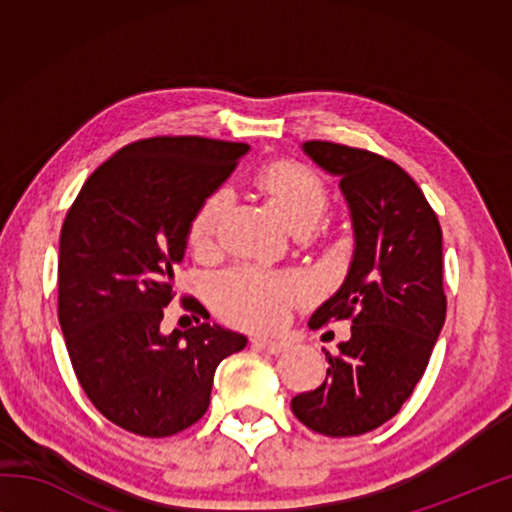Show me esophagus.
Segmentation results:
<instances>
[{"mask_svg": "<svg viewBox=\"0 0 512 512\" xmlns=\"http://www.w3.org/2000/svg\"><path fill=\"white\" fill-rule=\"evenodd\" d=\"M253 345L257 350H262L266 354H275V357L289 348L284 341H275V339H253Z\"/></svg>", "mask_w": 512, "mask_h": 512, "instance_id": "esophagus-1", "label": "esophagus"}]
</instances>
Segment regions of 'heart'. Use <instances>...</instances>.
<instances>
[{
  "label": "heart",
  "mask_w": 512,
  "mask_h": 512,
  "mask_svg": "<svg viewBox=\"0 0 512 512\" xmlns=\"http://www.w3.org/2000/svg\"><path fill=\"white\" fill-rule=\"evenodd\" d=\"M259 187L273 198L277 210L291 230L314 225L327 205V189L314 171L300 164H275L259 176ZM228 189H216L198 207L189 239L194 246H207L214 237L225 207ZM307 291L305 277L280 275L262 266L241 264L219 275L214 282V305L221 314L241 327L271 329L289 314L293 300Z\"/></svg>",
  "instance_id": "b5f03b06"
}]
</instances>
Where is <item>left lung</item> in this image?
Listing matches in <instances>:
<instances>
[{
	"label": "left lung",
	"mask_w": 512,
	"mask_h": 512,
	"mask_svg": "<svg viewBox=\"0 0 512 512\" xmlns=\"http://www.w3.org/2000/svg\"><path fill=\"white\" fill-rule=\"evenodd\" d=\"M300 149L339 180L354 239L348 275L309 325L352 318V336L336 357L325 352V381L293 397L291 411L323 436H361L409 400L445 325L443 230L395 162L332 142Z\"/></svg>",
	"instance_id": "obj_1"
}]
</instances>
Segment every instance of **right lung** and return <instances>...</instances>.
I'll list each match as a JSON object with an SVG mask.
<instances>
[{
	"mask_svg": "<svg viewBox=\"0 0 512 512\" xmlns=\"http://www.w3.org/2000/svg\"><path fill=\"white\" fill-rule=\"evenodd\" d=\"M248 144L153 137L85 180L60 230L58 320L85 395L117 427L164 438L210 406L214 370L246 348L221 325L160 329L189 225Z\"/></svg>",
	"mask_w": 512,
	"mask_h": 512,
	"instance_id": "1",
	"label": "right lung"
}]
</instances>
